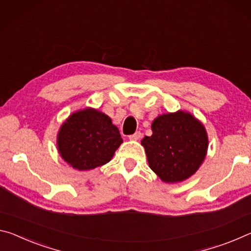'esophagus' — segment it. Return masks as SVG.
Instances as JSON below:
<instances>
[{
  "label": "esophagus",
  "instance_id": "esophagus-1",
  "mask_svg": "<svg viewBox=\"0 0 251 251\" xmlns=\"http://www.w3.org/2000/svg\"><path fill=\"white\" fill-rule=\"evenodd\" d=\"M140 138H141V132H140V131H137V132H135V133L129 135V140H131V141H137Z\"/></svg>",
  "mask_w": 251,
  "mask_h": 251
}]
</instances>
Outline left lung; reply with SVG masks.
<instances>
[{
    "instance_id": "obj_1",
    "label": "left lung",
    "mask_w": 251,
    "mask_h": 251,
    "mask_svg": "<svg viewBox=\"0 0 251 251\" xmlns=\"http://www.w3.org/2000/svg\"><path fill=\"white\" fill-rule=\"evenodd\" d=\"M152 135L142 139L147 159L163 182H181L194 176L206 158L208 134L190 112L160 114L151 125Z\"/></svg>"
}]
</instances>
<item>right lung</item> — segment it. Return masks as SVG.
Instances as JSON below:
<instances>
[{
    "label": "right lung",
    "mask_w": 251,
    "mask_h": 251,
    "mask_svg": "<svg viewBox=\"0 0 251 251\" xmlns=\"http://www.w3.org/2000/svg\"><path fill=\"white\" fill-rule=\"evenodd\" d=\"M122 142L111 118L93 108L75 111L69 116L56 137L61 158L79 171L108 163Z\"/></svg>",
    "instance_id": "add662e5"
}]
</instances>
